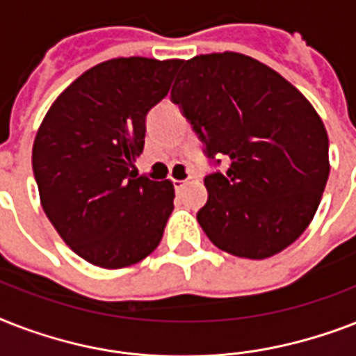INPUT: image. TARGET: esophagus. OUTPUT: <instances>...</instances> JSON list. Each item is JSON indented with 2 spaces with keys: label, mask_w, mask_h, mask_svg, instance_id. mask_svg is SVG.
Masks as SVG:
<instances>
[{
  "label": "esophagus",
  "mask_w": 356,
  "mask_h": 356,
  "mask_svg": "<svg viewBox=\"0 0 356 356\" xmlns=\"http://www.w3.org/2000/svg\"><path fill=\"white\" fill-rule=\"evenodd\" d=\"M186 184V181H179V179H173V188L177 190H183V186Z\"/></svg>",
  "instance_id": "34e87169"
}]
</instances>
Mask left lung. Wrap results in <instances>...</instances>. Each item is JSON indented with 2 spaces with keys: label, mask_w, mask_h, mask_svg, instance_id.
I'll use <instances>...</instances> for the list:
<instances>
[{
  "label": "left lung",
  "mask_w": 356,
  "mask_h": 356,
  "mask_svg": "<svg viewBox=\"0 0 356 356\" xmlns=\"http://www.w3.org/2000/svg\"><path fill=\"white\" fill-rule=\"evenodd\" d=\"M172 102L212 166L197 222L223 251L268 259L314 218L329 179V138L314 107L266 64L242 53L181 63Z\"/></svg>",
  "instance_id": "obj_1"
}]
</instances>
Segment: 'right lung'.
I'll return each mask as SVG.
<instances>
[{"label":"right lung","mask_w":356,"mask_h":356,"mask_svg":"<svg viewBox=\"0 0 356 356\" xmlns=\"http://www.w3.org/2000/svg\"><path fill=\"white\" fill-rule=\"evenodd\" d=\"M181 60L113 58L75 79L33 145L42 209L81 259L116 270L153 253L173 211V184L134 172L145 120Z\"/></svg>","instance_id":"add662e5"}]
</instances>
